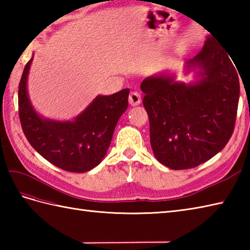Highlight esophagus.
Masks as SVG:
<instances>
[{
    "label": "esophagus",
    "instance_id": "esophagus-1",
    "mask_svg": "<svg viewBox=\"0 0 250 250\" xmlns=\"http://www.w3.org/2000/svg\"><path fill=\"white\" fill-rule=\"evenodd\" d=\"M142 102V98H141V94L136 91L131 92L129 95V103L132 106H136V105H140Z\"/></svg>",
    "mask_w": 250,
    "mask_h": 250
}]
</instances>
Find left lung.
<instances>
[{
  "mask_svg": "<svg viewBox=\"0 0 250 250\" xmlns=\"http://www.w3.org/2000/svg\"><path fill=\"white\" fill-rule=\"evenodd\" d=\"M199 81L174 82L156 75L141 83L149 117L150 144L157 160L172 169L200 166L222 150L234 131L240 81L229 54L215 37L187 62Z\"/></svg>",
  "mask_w": 250,
  "mask_h": 250,
  "instance_id": "left-lung-1",
  "label": "left lung"
}]
</instances>
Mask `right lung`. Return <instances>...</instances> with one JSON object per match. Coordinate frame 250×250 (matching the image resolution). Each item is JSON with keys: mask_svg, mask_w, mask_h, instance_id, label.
Returning <instances> with one entry per match:
<instances>
[{"mask_svg": "<svg viewBox=\"0 0 250 250\" xmlns=\"http://www.w3.org/2000/svg\"><path fill=\"white\" fill-rule=\"evenodd\" d=\"M32 60L24 66L18 90L19 118L26 140L42 157L64 171H90L107 152L117 122L128 108L130 90L98 95L73 121L44 119L36 114L26 91Z\"/></svg>", "mask_w": 250, "mask_h": 250, "instance_id": "obj_1", "label": "right lung"}]
</instances>
